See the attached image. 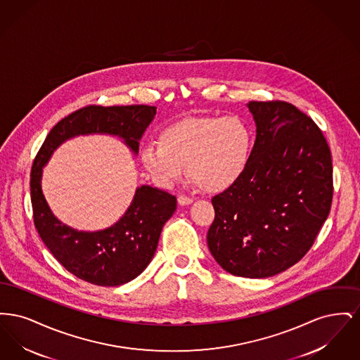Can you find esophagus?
<instances>
[{
    "instance_id": "1",
    "label": "esophagus",
    "mask_w": 360,
    "mask_h": 360,
    "mask_svg": "<svg viewBox=\"0 0 360 360\" xmlns=\"http://www.w3.org/2000/svg\"><path fill=\"white\" fill-rule=\"evenodd\" d=\"M193 201H194V198H193V197H188L186 194H181V195L178 197V204H179V205H190Z\"/></svg>"
}]
</instances>
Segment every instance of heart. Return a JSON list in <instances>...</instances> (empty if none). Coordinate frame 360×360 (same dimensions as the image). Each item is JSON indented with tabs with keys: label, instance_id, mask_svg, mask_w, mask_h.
<instances>
[{
	"label": "heart",
	"instance_id": "obj_1",
	"mask_svg": "<svg viewBox=\"0 0 360 360\" xmlns=\"http://www.w3.org/2000/svg\"><path fill=\"white\" fill-rule=\"evenodd\" d=\"M252 146L248 125L236 116H200L163 128L159 144L141 147L144 167L165 184L190 178L204 190L231 188L244 174Z\"/></svg>",
	"mask_w": 360,
	"mask_h": 360
}]
</instances>
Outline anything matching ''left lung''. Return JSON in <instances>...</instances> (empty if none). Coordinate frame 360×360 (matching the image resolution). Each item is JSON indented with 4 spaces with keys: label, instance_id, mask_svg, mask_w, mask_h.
Instances as JSON below:
<instances>
[{
    "label": "left lung",
    "instance_id": "left-lung-1",
    "mask_svg": "<svg viewBox=\"0 0 360 360\" xmlns=\"http://www.w3.org/2000/svg\"><path fill=\"white\" fill-rule=\"evenodd\" d=\"M257 140L239 181L212 198L207 247L225 271L278 274L307 255L333 195L330 150L317 124L292 103H248Z\"/></svg>",
    "mask_w": 360,
    "mask_h": 360
}]
</instances>
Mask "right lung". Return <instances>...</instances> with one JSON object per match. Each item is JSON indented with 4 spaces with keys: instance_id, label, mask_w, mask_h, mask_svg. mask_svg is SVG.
I'll list each match as a JSON object with an SVG mask.
<instances>
[{
    "instance_id": "right-lung-1",
    "label": "right lung",
    "mask_w": 360,
    "mask_h": 360,
    "mask_svg": "<svg viewBox=\"0 0 360 360\" xmlns=\"http://www.w3.org/2000/svg\"><path fill=\"white\" fill-rule=\"evenodd\" d=\"M155 113L156 108L148 105H87L59 121L34 156L31 170L34 226L55 259L89 283L119 286L141 274L154 257L163 225L176 209V198L167 191L141 186L120 221L100 232H78L52 214L40 188L41 167L60 143L84 134L122 137L136 154L139 139Z\"/></svg>"
}]
</instances>
